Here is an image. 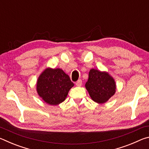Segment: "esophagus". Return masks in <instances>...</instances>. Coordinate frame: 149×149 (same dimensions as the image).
<instances>
[{"label": "esophagus", "mask_w": 149, "mask_h": 149, "mask_svg": "<svg viewBox=\"0 0 149 149\" xmlns=\"http://www.w3.org/2000/svg\"><path fill=\"white\" fill-rule=\"evenodd\" d=\"M81 84H82V81L81 79L77 80V81L75 82V85H76V86L77 87H80L81 85Z\"/></svg>", "instance_id": "esophagus-1"}]
</instances>
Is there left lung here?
<instances>
[{
    "label": "left lung",
    "instance_id": "8db88e82",
    "mask_svg": "<svg viewBox=\"0 0 149 149\" xmlns=\"http://www.w3.org/2000/svg\"><path fill=\"white\" fill-rule=\"evenodd\" d=\"M85 87L92 100L102 104L112 97L116 93V83L107 72L91 69Z\"/></svg>",
    "mask_w": 149,
    "mask_h": 149
}]
</instances>
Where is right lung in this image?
I'll return each instance as SVG.
<instances>
[{
	"instance_id": "right-lung-1",
	"label": "right lung",
	"mask_w": 149,
	"mask_h": 149,
	"mask_svg": "<svg viewBox=\"0 0 149 149\" xmlns=\"http://www.w3.org/2000/svg\"><path fill=\"white\" fill-rule=\"evenodd\" d=\"M74 84L68 75L60 68L45 69L37 82V91L42 100L50 105H57L66 98Z\"/></svg>"
}]
</instances>
